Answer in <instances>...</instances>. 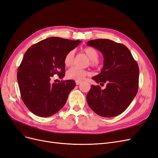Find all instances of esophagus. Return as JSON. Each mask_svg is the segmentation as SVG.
Masks as SVG:
<instances>
[{
  "mask_svg": "<svg viewBox=\"0 0 158 158\" xmlns=\"http://www.w3.org/2000/svg\"><path fill=\"white\" fill-rule=\"evenodd\" d=\"M80 83H81V82H80V81H76V85H79Z\"/></svg>",
  "mask_w": 158,
  "mask_h": 158,
  "instance_id": "34e87169",
  "label": "esophagus"
}]
</instances>
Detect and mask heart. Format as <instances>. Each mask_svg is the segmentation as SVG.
<instances>
[{
  "label": "heart",
  "mask_w": 158,
  "mask_h": 158,
  "mask_svg": "<svg viewBox=\"0 0 158 158\" xmlns=\"http://www.w3.org/2000/svg\"><path fill=\"white\" fill-rule=\"evenodd\" d=\"M83 51L90 59L91 64L92 65H96L98 64L99 53L96 49L92 48V47H86V48L84 49ZM74 60V51H70L67 52L64 56V64L66 67H69V66L73 65ZM89 74V73L86 70L80 69L76 67H73L67 71V73H66V77L70 80H74L76 81H82L85 78V76H88Z\"/></svg>",
  "instance_id": "heart-1"
}]
</instances>
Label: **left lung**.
<instances>
[{
    "label": "left lung",
    "instance_id": "obj_1",
    "mask_svg": "<svg viewBox=\"0 0 158 158\" xmlns=\"http://www.w3.org/2000/svg\"><path fill=\"white\" fill-rule=\"evenodd\" d=\"M102 52L104 58L101 73L92 79L106 84L102 89L92 85L86 99L89 107L104 117H116L128 107L138 89L139 68L130 51L123 44L107 39L87 42Z\"/></svg>",
    "mask_w": 158,
    "mask_h": 158
}]
</instances>
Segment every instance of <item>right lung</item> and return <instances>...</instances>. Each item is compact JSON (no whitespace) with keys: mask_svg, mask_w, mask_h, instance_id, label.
<instances>
[{"mask_svg":"<svg viewBox=\"0 0 158 158\" xmlns=\"http://www.w3.org/2000/svg\"><path fill=\"white\" fill-rule=\"evenodd\" d=\"M80 40L51 37L33 45L23 55L17 73L21 98L30 111L41 117H50L63 107L76 86L68 80L51 83V78L65 74L64 56L77 47Z\"/></svg>","mask_w":158,"mask_h":158,"instance_id":"obj_1","label":"right lung"}]
</instances>
